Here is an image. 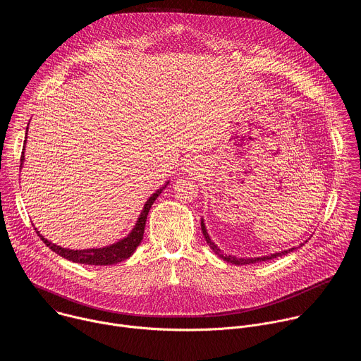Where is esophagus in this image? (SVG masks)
Instances as JSON below:
<instances>
[{"label":"esophagus","instance_id":"obj_1","mask_svg":"<svg viewBox=\"0 0 361 361\" xmlns=\"http://www.w3.org/2000/svg\"><path fill=\"white\" fill-rule=\"evenodd\" d=\"M183 170H184L185 173L195 174V173H198V171L201 170V164H200V161L195 160V159H188V160H185V163H184V166H183Z\"/></svg>","mask_w":361,"mask_h":361}]
</instances>
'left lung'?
<instances>
[{"instance_id": "left-lung-1", "label": "left lung", "mask_w": 361, "mask_h": 361, "mask_svg": "<svg viewBox=\"0 0 361 361\" xmlns=\"http://www.w3.org/2000/svg\"><path fill=\"white\" fill-rule=\"evenodd\" d=\"M201 231H202V234H204V238H205V241H207V244L210 245V248L220 257V259H223L224 262H227V263H231V264H237V266H240V264H254V263H259V262H267V260H273V259H277V257H281V255H286V254H288V252H291L293 250H295V248H298V247H293V248H288V250H284V251H280V252H274V254H271V255H263V257H254V259H237L235 255H230V254H224L216 244H214V241H212V238H210V235H209V233H207V228H205V226H204V220L201 219ZM302 244H300V247H301Z\"/></svg>"}]
</instances>
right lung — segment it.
<instances>
[{
    "instance_id": "1",
    "label": "right lung",
    "mask_w": 361,
    "mask_h": 361,
    "mask_svg": "<svg viewBox=\"0 0 361 361\" xmlns=\"http://www.w3.org/2000/svg\"><path fill=\"white\" fill-rule=\"evenodd\" d=\"M27 131H28V127H27ZM25 142H27V137H25V141H24V147L23 149H25ZM23 163H24V151H23V156H21V166L23 167ZM170 181H167L160 190H157L156 192H154L144 204V209L141 210V214L134 226V228L131 230V233L124 237L123 240L111 244V245H107V247H102V248H87V250H70V248H64V247H60L54 243L48 241L47 238H44L39 231H37L38 237L42 240V243L53 250L54 252H57L59 255L64 257V259L73 262V263H80V264H88V266H111V264H117V263H121L124 260H127L128 257L133 255V252L135 251V248L140 245L141 240H142V235H144V228H145V221H147V216H148V212L151 209L152 202L156 201V198L161 194V191L167 187ZM37 230V228H35Z\"/></svg>"
}]
</instances>
